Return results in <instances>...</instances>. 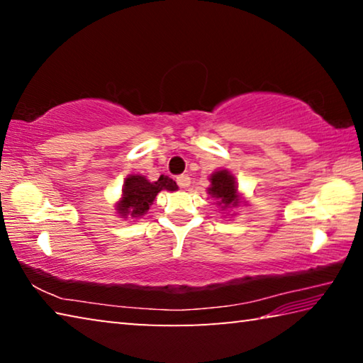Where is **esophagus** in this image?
Segmentation results:
<instances>
[{
    "mask_svg": "<svg viewBox=\"0 0 363 363\" xmlns=\"http://www.w3.org/2000/svg\"><path fill=\"white\" fill-rule=\"evenodd\" d=\"M176 181H177V186H179L181 189H187L190 184V177L187 174H181L176 177Z\"/></svg>",
    "mask_w": 363,
    "mask_h": 363,
    "instance_id": "34e87169",
    "label": "esophagus"
}]
</instances>
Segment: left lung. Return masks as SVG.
Listing matches in <instances>:
<instances>
[{
    "label": "left lung",
    "instance_id": "1",
    "mask_svg": "<svg viewBox=\"0 0 363 363\" xmlns=\"http://www.w3.org/2000/svg\"><path fill=\"white\" fill-rule=\"evenodd\" d=\"M211 186L208 187V194L216 199V205L223 210H230L240 205V195L237 190V181L233 174L227 169H219L210 176Z\"/></svg>",
    "mask_w": 363,
    "mask_h": 363
}]
</instances>
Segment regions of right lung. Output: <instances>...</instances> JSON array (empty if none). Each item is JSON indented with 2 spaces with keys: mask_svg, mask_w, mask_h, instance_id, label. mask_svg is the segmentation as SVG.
Segmentation results:
<instances>
[{
  "mask_svg": "<svg viewBox=\"0 0 363 363\" xmlns=\"http://www.w3.org/2000/svg\"><path fill=\"white\" fill-rule=\"evenodd\" d=\"M162 190H177L176 182L168 176H160L158 181L150 182L144 176L131 174L125 179L121 200L116 203V213L121 218H140L149 211L155 196Z\"/></svg>",
  "mask_w": 363,
  "mask_h": 363,
  "instance_id": "right-lung-1",
  "label": "right lung"
}]
</instances>
